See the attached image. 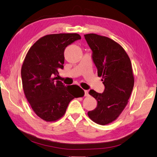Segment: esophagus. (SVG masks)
Masks as SVG:
<instances>
[{"instance_id":"34e87169","label":"esophagus","mask_w":157,"mask_h":157,"mask_svg":"<svg viewBox=\"0 0 157 157\" xmlns=\"http://www.w3.org/2000/svg\"><path fill=\"white\" fill-rule=\"evenodd\" d=\"M84 93H85V94H84L85 96H89L88 91H87V90H84Z\"/></svg>"}]
</instances>
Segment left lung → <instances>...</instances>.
<instances>
[{"label":"left lung","mask_w":157,"mask_h":157,"mask_svg":"<svg viewBox=\"0 0 157 157\" xmlns=\"http://www.w3.org/2000/svg\"><path fill=\"white\" fill-rule=\"evenodd\" d=\"M84 37L105 86L101 94L90 91L98 105L87 115L96 124L106 125L118 118L128 102L134 83L132 64L125 50L114 40L94 33Z\"/></svg>","instance_id":"1"}]
</instances>
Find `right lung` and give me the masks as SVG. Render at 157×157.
Masks as SVG:
<instances>
[{
  "label": "right lung",
  "instance_id": "obj_1",
  "mask_svg": "<svg viewBox=\"0 0 157 157\" xmlns=\"http://www.w3.org/2000/svg\"><path fill=\"white\" fill-rule=\"evenodd\" d=\"M81 39L78 33H59L43 36L37 40L25 56L21 67L22 84L29 103L39 118L55 122L63 116L69 103L84 96V91L74 85L65 86L56 80L59 68H63L65 47Z\"/></svg>",
  "mask_w": 157,
  "mask_h": 157
}]
</instances>
